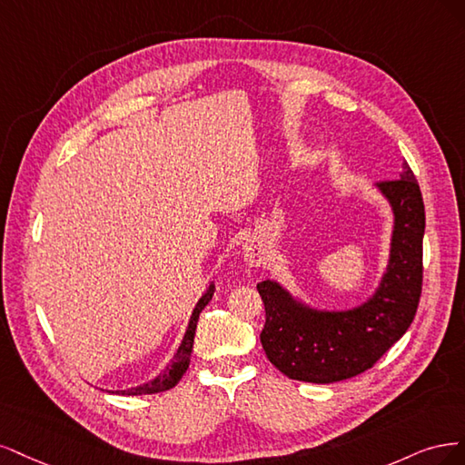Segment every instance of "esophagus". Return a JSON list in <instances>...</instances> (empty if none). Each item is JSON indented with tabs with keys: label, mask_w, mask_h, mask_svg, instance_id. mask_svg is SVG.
<instances>
[{
	"label": "esophagus",
	"mask_w": 465,
	"mask_h": 465,
	"mask_svg": "<svg viewBox=\"0 0 465 465\" xmlns=\"http://www.w3.org/2000/svg\"><path fill=\"white\" fill-rule=\"evenodd\" d=\"M243 257L249 266H261L264 261V247L261 243H247L243 249Z\"/></svg>",
	"instance_id": "obj_1"
}]
</instances>
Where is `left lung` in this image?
Instances as JSON below:
<instances>
[{"label": "left lung", "mask_w": 465, "mask_h": 465, "mask_svg": "<svg viewBox=\"0 0 465 465\" xmlns=\"http://www.w3.org/2000/svg\"><path fill=\"white\" fill-rule=\"evenodd\" d=\"M394 211V235L386 274L367 303L351 311H312L278 286L261 282L266 321L261 343L286 377L328 384L371 369L406 334L423 286L425 206L417 179L403 162L398 179L379 182Z\"/></svg>", "instance_id": "8db88e82"}]
</instances>
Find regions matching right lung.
I'll return each mask as SVG.
<instances>
[{
  "instance_id": "obj_1",
  "label": "right lung",
  "mask_w": 465,
  "mask_h": 465,
  "mask_svg": "<svg viewBox=\"0 0 465 465\" xmlns=\"http://www.w3.org/2000/svg\"><path fill=\"white\" fill-rule=\"evenodd\" d=\"M213 293H214V286H211V288L206 290V293L201 297V302L197 303V307H194V311L191 314V321H189V328H187V332H185V338L182 341V346H179L177 353L173 355L172 363L166 369H163L154 381L146 382L143 386H137V388H129V391H117V394H127V396L158 394V392H163V391H170V388H173L179 382V379L183 377L187 367H189V361H191L193 340H194V331H197L199 314L208 305V302H211V299H213Z\"/></svg>"
}]
</instances>
